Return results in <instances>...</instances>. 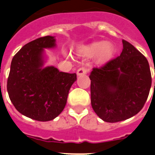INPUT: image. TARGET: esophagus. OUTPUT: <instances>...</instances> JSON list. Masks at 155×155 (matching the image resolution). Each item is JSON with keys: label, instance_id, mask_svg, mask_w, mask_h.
<instances>
[{"label": "esophagus", "instance_id": "obj_1", "mask_svg": "<svg viewBox=\"0 0 155 155\" xmlns=\"http://www.w3.org/2000/svg\"><path fill=\"white\" fill-rule=\"evenodd\" d=\"M87 73V69L85 68H80L77 70V75H85Z\"/></svg>", "mask_w": 155, "mask_h": 155}]
</instances>
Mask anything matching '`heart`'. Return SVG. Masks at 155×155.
I'll list each match as a JSON object with an SVG mask.
<instances>
[{
    "mask_svg": "<svg viewBox=\"0 0 155 155\" xmlns=\"http://www.w3.org/2000/svg\"><path fill=\"white\" fill-rule=\"evenodd\" d=\"M82 53L87 56L97 55V63H104L113 58L115 53V47L113 43L104 41L93 42L92 44L84 47L82 49ZM66 56H69L68 53H64Z\"/></svg>",
    "mask_w": 155,
    "mask_h": 155,
    "instance_id": "b5f03b06",
    "label": "heart"
}]
</instances>
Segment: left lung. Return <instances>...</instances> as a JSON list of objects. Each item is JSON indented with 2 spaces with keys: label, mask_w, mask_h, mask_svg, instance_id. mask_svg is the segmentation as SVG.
Here are the masks:
<instances>
[{
  "label": "left lung",
  "mask_w": 155,
  "mask_h": 155,
  "mask_svg": "<svg viewBox=\"0 0 155 155\" xmlns=\"http://www.w3.org/2000/svg\"><path fill=\"white\" fill-rule=\"evenodd\" d=\"M122 43L120 56L93 68L89 75L92 107L106 122L125 120L139 113L151 87L147 58L127 41Z\"/></svg>",
  "instance_id": "left-lung-1"
}]
</instances>
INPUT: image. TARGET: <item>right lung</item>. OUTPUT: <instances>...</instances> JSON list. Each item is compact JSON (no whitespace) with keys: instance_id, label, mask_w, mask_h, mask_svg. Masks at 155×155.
<instances>
[{"instance_id":"right-lung-1","label":"right lung","mask_w":155,"mask_h":155,"mask_svg":"<svg viewBox=\"0 0 155 155\" xmlns=\"http://www.w3.org/2000/svg\"><path fill=\"white\" fill-rule=\"evenodd\" d=\"M52 36L25 44L13 56L7 80V91L16 109L29 118L48 121L65 108L76 74L63 72L54 66L44 68L46 48L55 47Z\"/></svg>"}]
</instances>
